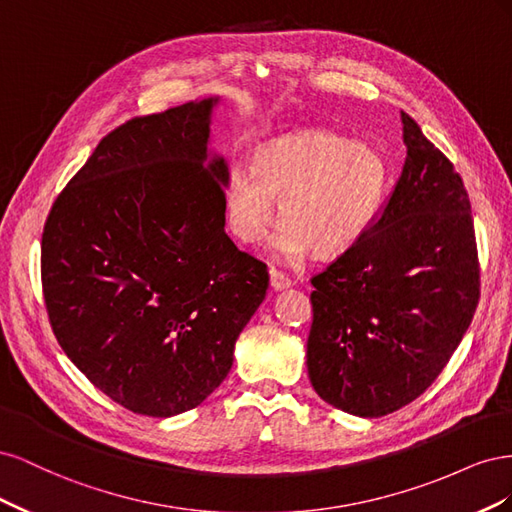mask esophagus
<instances>
[{
    "label": "esophagus",
    "mask_w": 512,
    "mask_h": 512,
    "mask_svg": "<svg viewBox=\"0 0 512 512\" xmlns=\"http://www.w3.org/2000/svg\"><path fill=\"white\" fill-rule=\"evenodd\" d=\"M271 288L273 290H284V288H290L292 286V280L290 277L286 275V273H282V271H277V269H271Z\"/></svg>",
    "instance_id": "1"
}]
</instances>
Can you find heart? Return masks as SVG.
<instances>
[{
	"label": "heart",
	"instance_id": "1",
	"mask_svg": "<svg viewBox=\"0 0 512 512\" xmlns=\"http://www.w3.org/2000/svg\"><path fill=\"white\" fill-rule=\"evenodd\" d=\"M386 188L389 164L376 147L324 128L292 132L260 145L252 166H230L228 224L241 241L262 243L280 198V250L337 258L376 224Z\"/></svg>",
	"mask_w": 512,
	"mask_h": 512
}]
</instances>
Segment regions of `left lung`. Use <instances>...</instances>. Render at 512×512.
<instances>
[{
    "instance_id": "1",
    "label": "left lung",
    "mask_w": 512,
    "mask_h": 512,
    "mask_svg": "<svg viewBox=\"0 0 512 512\" xmlns=\"http://www.w3.org/2000/svg\"><path fill=\"white\" fill-rule=\"evenodd\" d=\"M406 164L365 239L312 277L307 374L327 404L378 418L440 376L480 297L472 209L453 162L401 111Z\"/></svg>"
}]
</instances>
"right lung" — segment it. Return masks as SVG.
I'll use <instances>...</instances> for the list:
<instances>
[{
    "label": "right lung",
    "instance_id": "add662e5",
    "mask_svg": "<svg viewBox=\"0 0 512 512\" xmlns=\"http://www.w3.org/2000/svg\"><path fill=\"white\" fill-rule=\"evenodd\" d=\"M215 102L108 132L44 222L42 294L57 342L136 414L203 404L269 288L265 262L224 232L228 166L207 160Z\"/></svg>",
    "mask_w": 512,
    "mask_h": 512
}]
</instances>
